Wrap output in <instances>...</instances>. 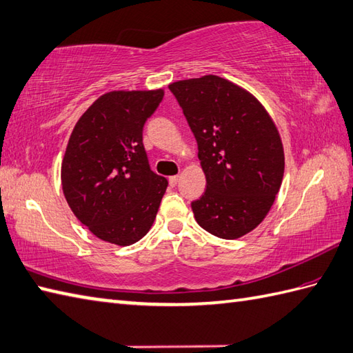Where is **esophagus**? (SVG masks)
Here are the masks:
<instances>
[{"label": "esophagus", "instance_id": "1", "mask_svg": "<svg viewBox=\"0 0 353 353\" xmlns=\"http://www.w3.org/2000/svg\"><path fill=\"white\" fill-rule=\"evenodd\" d=\"M178 181H179V176H178V175H174V176H169V184H170L172 187H175V185L178 184Z\"/></svg>", "mask_w": 353, "mask_h": 353}]
</instances>
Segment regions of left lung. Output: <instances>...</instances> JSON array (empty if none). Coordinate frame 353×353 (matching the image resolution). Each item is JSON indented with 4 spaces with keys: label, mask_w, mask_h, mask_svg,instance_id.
I'll return each instance as SVG.
<instances>
[{
    "label": "left lung",
    "mask_w": 353,
    "mask_h": 353,
    "mask_svg": "<svg viewBox=\"0 0 353 353\" xmlns=\"http://www.w3.org/2000/svg\"><path fill=\"white\" fill-rule=\"evenodd\" d=\"M198 142L207 189L192 202L194 219L234 240L268 216L284 176L279 131L252 93L217 75L169 84Z\"/></svg>",
    "instance_id": "8db88e82"
}]
</instances>
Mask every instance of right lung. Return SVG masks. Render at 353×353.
Instances as JSON below:
<instances>
[{"label":"right lung","mask_w":353,"mask_h":353,"mask_svg":"<svg viewBox=\"0 0 353 353\" xmlns=\"http://www.w3.org/2000/svg\"><path fill=\"white\" fill-rule=\"evenodd\" d=\"M164 97L155 90H112L85 110L61 160V189L75 217L98 239L130 246L146 236L168 187L154 174L143 125Z\"/></svg>","instance_id":"add662e5"}]
</instances>
